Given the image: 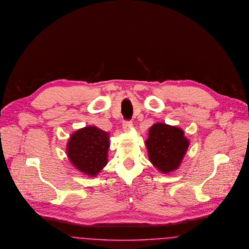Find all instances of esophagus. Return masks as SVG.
Returning <instances> with one entry per match:
<instances>
[{
    "label": "esophagus",
    "mask_w": 249,
    "mask_h": 249,
    "mask_svg": "<svg viewBox=\"0 0 249 249\" xmlns=\"http://www.w3.org/2000/svg\"><path fill=\"white\" fill-rule=\"evenodd\" d=\"M123 129H125V130H129L130 128L132 127V122L130 121V120H127V121H124L123 122Z\"/></svg>",
    "instance_id": "34e87169"
}]
</instances>
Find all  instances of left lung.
Wrapping results in <instances>:
<instances>
[{
    "label": "left lung",
    "instance_id": "left-lung-1",
    "mask_svg": "<svg viewBox=\"0 0 249 249\" xmlns=\"http://www.w3.org/2000/svg\"><path fill=\"white\" fill-rule=\"evenodd\" d=\"M189 143L182 129L165 123L154 124L145 141L150 162L163 173L179 168Z\"/></svg>",
    "mask_w": 249,
    "mask_h": 249
}]
</instances>
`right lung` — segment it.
<instances>
[{
	"mask_svg": "<svg viewBox=\"0 0 249 249\" xmlns=\"http://www.w3.org/2000/svg\"><path fill=\"white\" fill-rule=\"evenodd\" d=\"M109 133L95 126L75 131L68 142L70 162L83 174L95 177L107 164Z\"/></svg>",
	"mask_w": 249,
	"mask_h": 249,
	"instance_id": "obj_1",
	"label": "right lung"
}]
</instances>
